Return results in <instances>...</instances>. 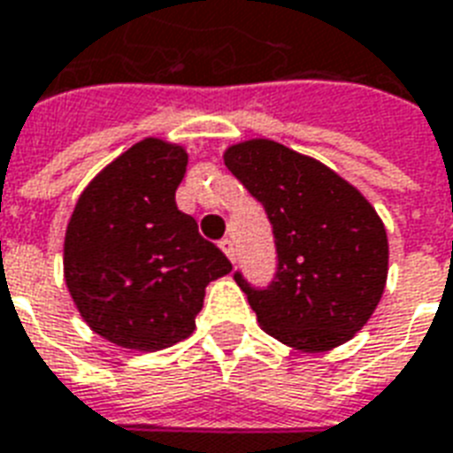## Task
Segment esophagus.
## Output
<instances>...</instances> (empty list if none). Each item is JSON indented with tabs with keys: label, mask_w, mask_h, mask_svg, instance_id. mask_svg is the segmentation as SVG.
<instances>
[{
	"label": "esophagus",
	"mask_w": 453,
	"mask_h": 453,
	"mask_svg": "<svg viewBox=\"0 0 453 453\" xmlns=\"http://www.w3.org/2000/svg\"><path fill=\"white\" fill-rule=\"evenodd\" d=\"M219 248H222L224 255H226L231 262H236V245H234L231 238H222V241H219Z\"/></svg>",
	"instance_id": "34e87169"
}]
</instances>
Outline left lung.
<instances>
[{"instance_id":"1","label":"left lung","mask_w":453,"mask_h":453,"mask_svg":"<svg viewBox=\"0 0 453 453\" xmlns=\"http://www.w3.org/2000/svg\"><path fill=\"white\" fill-rule=\"evenodd\" d=\"M224 163L266 212L276 248L269 286L234 274L259 326L304 352L361 331L388 279V236L376 210L314 157L269 139L231 146Z\"/></svg>"}]
</instances>
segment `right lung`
I'll use <instances>...</instances> for the list:
<instances>
[{
    "instance_id": "right-lung-1",
    "label": "right lung",
    "mask_w": 453,
    "mask_h": 453,
    "mask_svg": "<svg viewBox=\"0 0 453 453\" xmlns=\"http://www.w3.org/2000/svg\"><path fill=\"white\" fill-rule=\"evenodd\" d=\"M187 150L143 139L84 188L63 248L65 283L101 338L156 352L188 338L205 286L231 262L174 203Z\"/></svg>"
}]
</instances>
